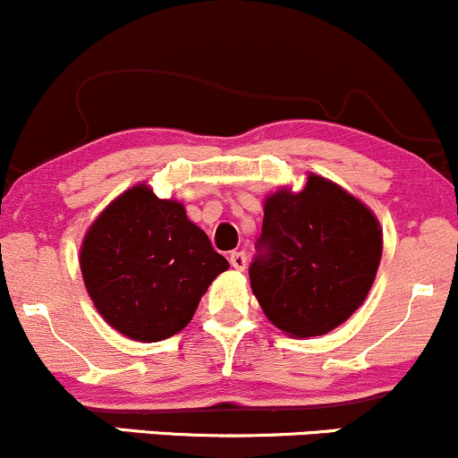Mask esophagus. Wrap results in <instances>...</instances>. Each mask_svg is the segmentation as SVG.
Listing matches in <instances>:
<instances>
[{"label":"esophagus","mask_w":458,"mask_h":458,"mask_svg":"<svg viewBox=\"0 0 458 458\" xmlns=\"http://www.w3.org/2000/svg\"><path fill=\"white\" fill-rule=\"evenodd\" d=\"M229 262L235 270H244V267H247V253L244 250H233L229 255Z\"/></svg>","instance_id":"1"}]
</instances>
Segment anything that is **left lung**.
I'll return each instance as SVG.
<instances>
[{"instance_id":"8db88e82","label":"left lung","mask_w":458,"mask_h":458,"mask_svg":"<svg viewBox=\"0 0 458 458\" xmlns=\"http://www.w3.org/2000/svg\"><path fill=\"white\" fill-rule=\"evenodd\" d=\"M250 288L270 323L293 336H321L365 301L382 255L376 216L345 190L310 174L301 191L264 203Z\"/></svg>"}]
</instances>
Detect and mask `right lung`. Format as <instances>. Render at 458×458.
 I'll return each instance as SVG.
<instances>
[{
	"instance_id": "obj_1",
	"label": "right lung",
	"mask_w": 458,
	"mask_h": 458,
	"mask_svg": "<svg viewBox=\"0 0 458 458\" xmlns=\"http://www.w3.org/2000/svg\"><path fill=\"white\" fill-rule=\"evenodd\" d=\"M81 268L105 321L132 341L155 343L188 326L229 262L190 223L183 205L135 185L87 231Z\"/></svg>"
}]
</instances>
